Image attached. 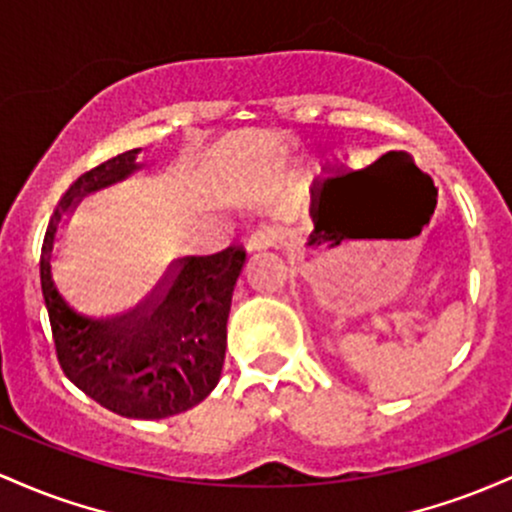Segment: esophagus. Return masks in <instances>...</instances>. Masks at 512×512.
Segmentation results:
<instances>
[{
  "mask_svg": "<svg viewBox=\"0 0 512 512\" xmlns=\"http://www.w3.org/2000/svg\"><path fill=\"white\" fill-rule=\"evenodd\" d=\"M287 244V232L283 227H275V225H266V227H258L254 234L249 237V244L246 249L249 251H266V249H278V246Z\"/></svg>",
  "mask_w": 512,
  "mask_h": 512,
  "instance_id": "34e87169",
  "label": "esophagus"
}]
</instances>
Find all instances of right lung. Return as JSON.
<instances>
[{"label":"right lung","instance_id":"obj_1","mask_svg":"<svg viewBox=\"0 0 512 512\" xmlns=\"http://www.w3.org/2000/svg\"><path fill=\"white\" fill-rule=\"evenodd\" d=\"M140 149L108 159L67 188L50 217L40 254V283L57 360L103 409L125 418H169L193 409L220 382L232 292L244 249L174 261L145 302L123 317L86 314L57 278V244L74 203L137 169Z\"/></svg>","mask_w":512,"mask_h":512}]
</instances>
